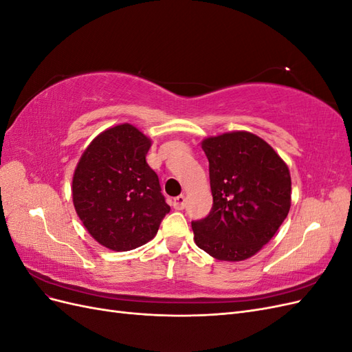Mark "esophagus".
I'll use <instances>...</instances> for the list:
<instances>
[{
  "label": "esophagus",
  "mask_w": 352,
  "mask_h": 352,
  "mask_svg": "<svg viewBox=\"0 0 352 352\" xmlns=\"http://www.w3.org/2000/svg\"><path fill=\"white\" fill-rule=\"evenodd\" d=\"M185 204H186V198L185 195H179L173 199V208L175 210H184L185 208Z\"/></svg>",
  "instance_id": "1"
}]
</instances>
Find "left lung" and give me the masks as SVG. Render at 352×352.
<instances>
[{
  "label": "left lung",
  "mask_w": 352,
  "mask_h": 352,
  "mask_svg": "<svg viewBox=\"0 0 352 352\" xmlns=\"http://www.w3.org/2000/svg\"><path fill=\"white\" fill-rule=\"evenodd\" d=\"M201 146L210 164L212 208L192 221L194 241L216 260H247L289 212V168L267 142L247 131L206 138Z\"/></svg>",
  "instance_id": "1"
}]
</instances>
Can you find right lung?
<instances>
[{"label": "right lung", "mask_w": 352, "mask_h": 352, "mask_svg": "<svg viewBox=\"0 0 352 352\" xmlns=\"http://www.w3.org/2000/svg\"><path fill=\"white\" fill-rule=\"evenodd\" d=\"M151 140L138 127H109L83 151L72 182L73 206L89 235L113 251L151 241L170 211L146 163Z\"/></svg>", "instance_id": "obj_1"}]
</instances>
